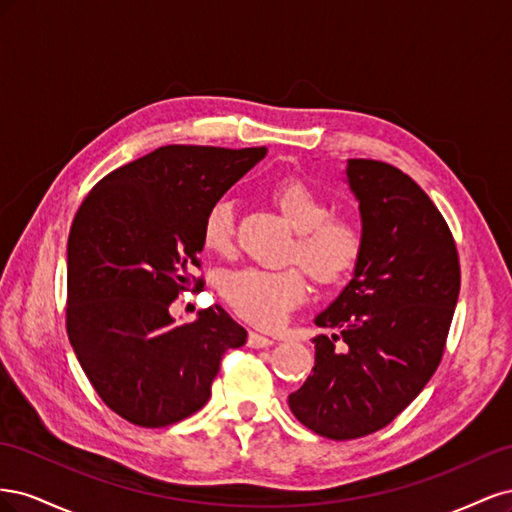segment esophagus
Wrapping results in <instances>:
<instances>
[{"label":"esophagus","mask_w":512,"mask_h":512,"mask_svg":"<svg viewBox=\"0 0 512 512\" xmlns=\"http://www.w3.org/2000/svg\"><path fill=\"white\" fill-rule=\"evenodd\" d=\"M271 344H273V339L260 335V333L250 331V335H247V346H250V348H267Z\"/></svg>","instance_id":"obj_1"}]
</instances>
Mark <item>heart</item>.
Instances as JSON below:
<instances>
[{
    "mask_svg": "<svg viewBox=\"0 0 512 512\" xmlns=\"http://www.w3.org/2000/svg\"><path fill=\"white\" fill-rule=\"evenodd\" d=\"M269 200L297 230L288 258L299 262L320 286H339L359 267L365 232L352 215L329 213L327 198L299 179L271 185ZM200 241L209 252L228 256L235 247V207L228 200L213 203L200 226ZM303 268V269H304ZM302 269V270H303ZM300 267L239 269L222 280V294L243 320L262 329L282 324L307 294Z\"/></svg>",
    "mask_w": 512,
    "mask_h": 512,
    "instance_id": "obj_1",
    "label": "heart"
}]
</instances>
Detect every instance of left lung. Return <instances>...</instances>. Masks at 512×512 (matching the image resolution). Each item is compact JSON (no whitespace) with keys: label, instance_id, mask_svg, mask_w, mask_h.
I'll use <instances>...</instances> for the list:
<instances>
[{"label":"left lung","instance_id":"8db88e82","mask_svg":"<svg viewBox=\"0 0 512 512\" xmlns=\"http://www.w3.org/2000/svg\"><path fill=\"white\" fill-rule=\"evenodd\" d=\"M365 247L342 294L316 316L337 333L314 337L316 363L288 406L331 440L389 425L442 361L461 286L453 232L431 198L399 168L348 160Z\"/></svg>","mask_w":512,"mask_h":512}]
</instances>
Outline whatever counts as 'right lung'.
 Listing matches in <instances>:
<instances>
[{
	"mask_svg": "<svg viewBox=\"0 0 512 512\" xmlns=\"http://www.w3.org/2000/svg\"><path fill=\"white\" fill-rule=\"evenodd\" d=\"M265 147L166 145L100 179L68 237L66 329L104 404L138 427H166L211 397L222 356L247 333L220 305L175 324L168 307L203 252L207 209Z\"/></svg>",
	"mask_w": 512,
	"mask_h": 512,
	"instance_id": "1",
	"label": "right lung"
}]
</instances>
